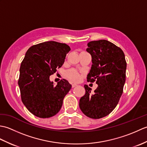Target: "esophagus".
Returning <instances> with one entry per match:
<instances>
[{"instance_id": "34e87169", "label": "esophagus", "mask_w": 147, "mask_h": 147, "mask_svg": "<svg viewBox=\"0 0 147 147\" xmlns=\"http://www.w3.org/2000/svg\"><path fill=\"white\" fill-rule=\"evenodd\" d=\"M78 85H76V84H72V87H73V88H74V87H75V86H76Z\"/></svg>"}]
</instances>
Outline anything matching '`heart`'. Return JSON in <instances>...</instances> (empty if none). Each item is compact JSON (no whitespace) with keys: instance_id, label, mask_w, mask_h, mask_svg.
Instances as JSON below:
<instances>
[{"instance_id":"obj_1","label":"heart","mask_w":147,"mask_h":147,"mask_svg":"<svg viewBox=\"0 0 147 147\" xmlns=\"http://www.w3.org/2000/svg\"><path fill=\"white\" fill-rule=\"evenodd\" d=\"M65 76L71 82H78L81 80L82 78V74H80L78 71L74 69H71L67 71L65 73Z\"/></svg>"}]
</instances>
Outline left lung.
<instances>
[{
    "mask_svg": "<svg viewBox=\"0 0 147 147\" xmlns=\"http://www.w3.org/2000/svg\"><path fill=\"white\" fill-rule=\"evenodd\" d=\"M86 51L92 57L87 81L96 82L98 87L92 93L85 85V95L79 105L87 117L100 119L110 114L119 101L126 81V61L121 49L106 40L90 42Z\"/></svg>",
    "mask_w": 147,
    "mask_h": 147,
    "instance_id": "obj_1",
    "label": "left lung"
}]
</instances>
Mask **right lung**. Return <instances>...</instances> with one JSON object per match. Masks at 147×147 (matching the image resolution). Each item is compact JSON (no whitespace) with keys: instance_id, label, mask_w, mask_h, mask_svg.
Masks as SVG:
<instances>
[{"instance_id":"obj_1","label":"right lung","mask_w":147,"mask_h":147,"mask_svg":"<svg viewBox=\"0 0 147 147\" xmlns=\"http://www.w3.org/2000/svg\"><path fill=\"white\" fill-rule=\"evenodd\" d=\"M70 50L65 43L45 42L30 47L21 62L18 80L21 100L36 117H51L61 110L72 86L64 79L54 86L49 77L64 64Z\"/></svg>"}]
</instances>
